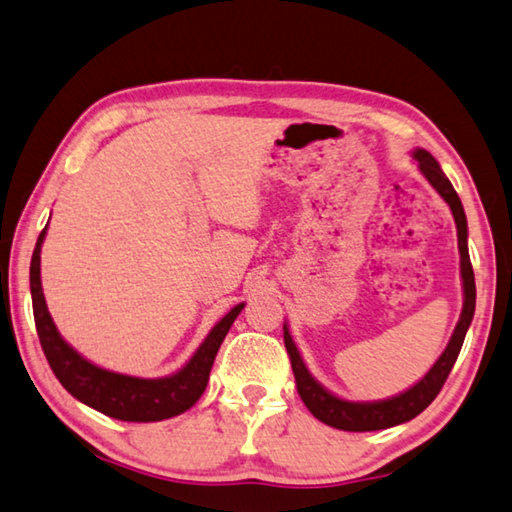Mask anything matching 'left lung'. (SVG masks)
<instances>
[{
	"label": "left lung",
	"mask_w": 512,
	"mask_h": 512,
	"mask_svg": "<svg viewBox=\"0 0 512 512\" xmlns=\"http://www.w3.org/2000/svg\"><path fill=\"white\" fill-rule=\"evenodd\" d=\"M414 160L419 162L421 173L428 178L430 185L439 191V196L448 202L452 209V216H455L459 254H461V278H464V310H461L459 323L455 327V332H452V339H450L448 347L443 350L437 363L432 365L430 372L423 376L417 385H412L408 392L399 394V397L374 401V403L343 401L339 397H334L332 392H327L321 383H316L312 379V374L307 372L301 354H298L292 336H289V330L285 325L283 327L285 347H287L289 361H292L298 394H301V399L307 406V410H310L318 421H323L332 428L347 430V432L385 430V428L399 426V423H406V421L417 417V414H421L432 401H435V397L443 388V383H446L452 365H455L457 356L461 352V345H464L472 314H475L477 289H475V272H472L470 256H468V225H466L464 207H461L457 191L450 185L446 173L441 171L439 162L432 158L428 151L417 149L414 151Z\"/></svg>",
	"instance_id": "left-lung-1"
}]
</instances>
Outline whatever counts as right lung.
I'll return each instance as SVG.
<instances>
[{"label": "right lung", "mask_w": 512, "mask_h": 512, "mask_svg": "<svg viewBox=\"0 0 512 512\" xmlns=\"http://www.w3.org/2000/svg\"><path fill=\"white\" fill-rule=\"evenodd\" d=\"M46 229L37 238L31 258V296H33V316L37 336H40L46 361L51 365L66 390L77 401L86 403L106 417L120 421H162L189 410L202 397L207 388L211 365L218 354L220 343L225 341L231 323L243 310L245 303L236 305L214 325V330L202 343L191 361L180 372L165 376V379H138L118 372L102 370L98 365L82 359L73 347L66 343L46 310L40 281V249Z\"/></svg>", "instance_id": "add662e5"}]
</instances>
